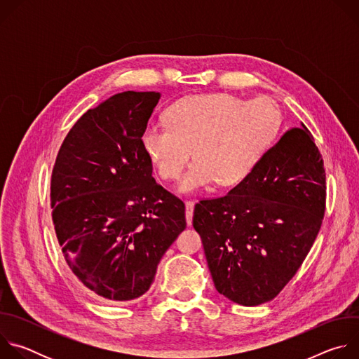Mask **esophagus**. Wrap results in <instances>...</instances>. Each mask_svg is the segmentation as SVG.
<instances>
[{
  "mask_svg": "<svg viewBox=\"0 0 359 359\" xmlns=\"http://www.w3.org/2000/svg\"><path fill=\"white\" fill-rule=\"evenodd\" d=\"M193 210H194V201H191V200L186 201V222H187V226H191Z\"/></svg>",
  "mask_w": 359,
  "mask_h": 359,
  "instance_id": "obj_1",
  "label": "esophagus"
}]
</instances>
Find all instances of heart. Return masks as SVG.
Returning a JSON list of instances; mask_svg holds the SVG:
<instances>
[{"instance_id":"1","label":"heart","mask_w":359,"mask_h":359,"mask_svg":"<svg viewBox=\"0 0 359 359\" xmlns=\"http://www.w3.org/2000/svg\"><path fill=\"white\" fill-rule=\"evenodd\" d=\"M168 125L147 123L140 136L146 158L163 180H176L189 163L179 191L244 182L266 156L281 128L276 102L212 92L177 99L166 109Z\"/></svg>"}]
</instances>
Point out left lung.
Segmentation results:
<instances>
[{
  "mask_svg": "<svg viewBox=\"0 0 359 359\" xmlns=\"http://www.w3.org/2000/svg\"><path fill=\"white\" fill-rule=\"evenodd\" d=\"M324 212V161L301 123L224 197L194 206L216 290L245 306L273 299L311 250Z\"/></svg>",
  "mask_w": 359,
  "mask_h": 359,
  "instance_id": "1",
  "label": "left lung"
}]
</instances>
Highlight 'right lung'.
<instances>
[{"mask_svg": "<svg viewBox=\"0 0 359 359\" xmlns=\"http://www.w3.org/2000/svg\"><path fill=\"white\" fill-rule=\"evenodd\" d=\"M159 99V92L126 90L89 109L67 135L50 177L67 264L114 304L150 288L163 254L186 229L183 201L153 179L140 144Z\"/></svg>", "mask_w": 359, "mask_h": 359, "instance_id": "obj_1", "label": "right lung"}]
</instances>
